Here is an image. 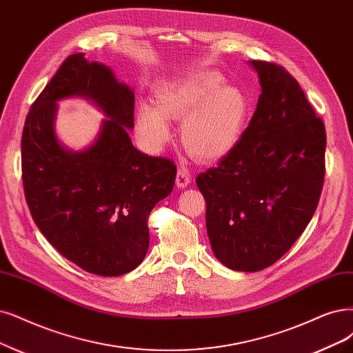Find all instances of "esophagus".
Segmentation results:
<instances>
[{"mask_svg":"<svg viewBox=\"0 0 353 353\" xmlns=\"http://www.w3.org/2000/svg\"><path fill=\"white\" fill-rule=\"evenodd\" d=\"M192 181V176L190 172L185 167H180L177 170V177H176V183L179 188H186Z\"/></svg>","mask_w":353,"mask_h":353,"instance_id":"obj_1","label":"esophagus"}]
</instances>
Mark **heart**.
I'll list each match as a JSON object with an SVG mask.
<instances>
[{
	"label": "heart",
	"instance_id": "1",
	"mask_svg": "<svg viewBox=\"0 0 353 353\" xmlns=\"http://www.w3.org/2000/svg\"><path fill=\"white\" fill-rule=\"evenodd\" d=\"M223 84V77L212 71L165 84L157 93V108L148 103L138 108L141 139L159 150L172 135L165 119L183 121L181 141L190 154L206 161L228 154L244 132L250 104L241 90Z\"/></svg>",
	"mask_w": 353,
	"mask_h": 353
}]
</instances>
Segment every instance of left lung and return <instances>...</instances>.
<instances>
[{"label": "left lung", "instance_id": "8db88e82", "mask_svg": "<svg viewBox=\"0 0 353 353\" xmlns=\"http://www.w3.org/2000/svg\"><path fill=\"white\" fill-rule=\"evenodd\" d=\"M262 93L252 121L216 167L196 177L206 231L221 263L269 268L314 215L325 173V128L282 65L252 61Z\"/></svg>", "mask_w": 353, "mask_h": 353}]
</instances>
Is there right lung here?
Returning <instances> with one entry per match:
<instances>
[{
    "label": "right lung",
    "mask_w": 353,
    "mask_h": 353,
    "mask_svg": "<svg viewBox=\"0 0 353 353\" xmlns=\"http://www.w3.org/2000/svg\"><path fill=\"white\" fill-rule=\"evenodd\" d=\"M83 95L110 117L83 153L56 139V101ZM135 94L103 63L74 54L32 104L21 137V179L37 228L72 263L99 276H121L143 260L150 245L148 216L173 190L176 164L138 151Z\"/></svg>",
    "instance_id": "obj_1"
}]
</instances>
